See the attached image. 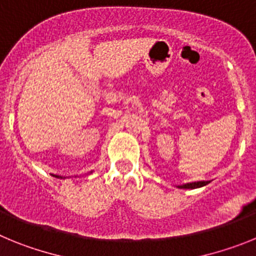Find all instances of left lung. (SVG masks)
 <instances>
[{"instance_id": "8db88e82", "label": "left lung", "mask_w": 256, "mask_h": 256, "mask_svg": "<svg viewBox=\"0 0 256 256\" xmlns=\"http://www.w3.org/2000/svg\"><path fill=\"white\" fill-rule=\"evenodd\" d=\"M205 184H208L206 180H200V182H192L183 184V186H180V188H198V187H202Z\"/></svg>"}]
</instances>
